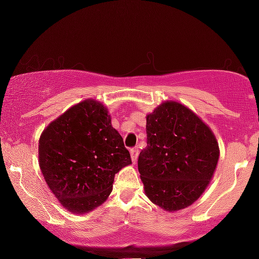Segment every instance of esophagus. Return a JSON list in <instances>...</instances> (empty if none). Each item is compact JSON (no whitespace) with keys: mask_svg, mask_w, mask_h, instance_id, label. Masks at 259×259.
I'll use <instances>...</instances> for the list:
<instances>
[{"mask_svg":"<svg viewBox=\"0 0 259 259\" xmlns=\"http://www.w3.org/2000/svg\"><path fill=\"white\" fill-rule=\"evenodd\" d=\"M139 148L138 147H133L132 150H130V154H132V160L133 163H136V160H138V157H139Z\"/></svg>","mask_w":259,"mask_h":259,"instance_id":"esophagus-1","label":"esophagus"}]
</instances>
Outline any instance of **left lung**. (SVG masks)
I'll return each mask as SVG.
<instances>
[{
	"mask_svg": "<svg viewBox=\"0 0 259 259\" xmlns=\"http://www.w3.org/2000/svg\"><path fill=\"white\" fill-rule=\"evenodd\" d=\"M146 120L147 146L138 160L145 192L165 210L186 208L212 179L218 142L209 127L180 103H163Z\"/></svg>",
	"mask_w": 259,
	"mask_h": 259,
	"instance_id": "left-lung-1",
	"label": "left lung"
}]
</instances>
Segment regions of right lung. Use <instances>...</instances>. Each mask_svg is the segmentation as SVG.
Wrapping results in <instances>:
<instances>
[{"label":"right lung","instance_id":"right-lung-1","mask_svg":"<svg viewBox=\"0 0 259 259\" xmlns=\"http://www.w3.org/2000/svg\"><path fill=\"white\" fill-rule=\"evenodd\" d=\"M38 158L56 197L78 213L103 203L114 175L132 163L108 112L96 101L80 102L52 121L40 138Z\"/></svg>","mask_w":259,"mask_h":259}]
</instances>
